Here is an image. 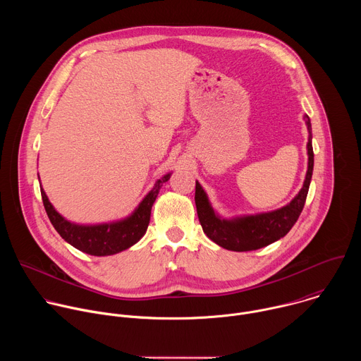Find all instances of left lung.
Returning <instances> with one entry per match:
<instances>
[{
	"mask_svg": "<svg viewBox=\"0 0 361 361\" xmlns=\"http://www.w3.org/2000/svg\"><path fill=\"white\" fill-rule=\"evenodd\" d=\"M302 118L308 131L307 171L302 187L295 194V197L288 204L283 205V207L273 212L243 214L231 219H224L214 210L207 192L204 191L201 184L195 181L194 200L198 220L202 231L216 244L231 251L259 250L283 238L295 224L300 213L302 212L314 167L312 123L307 114H304Z\"/></svg>",
	"mask_w": 361,
	"mask_h": 361,
	"instance_id": "left-lung-1",
	"label": "left lung"
}]
</instances>
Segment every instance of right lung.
Masks as SVG:
<instances>
[{
    "label": "right lung",
    "instance_id": "add662e5",
    "mask_svg": "<svg viewBox=\"0 0 361 361\" xmlns=\"http://www.w3.org/2000/svg\"><path fill=\"white\" fill-rule=\"evenodd\" d=\"M171 174L173 173H167L159 178L130 216L121 220L98 224H78L67 220L49 202L41 184L39 187L45 212L57 233L77 250L90 255L104 257L121 252L142 238L149 224L152 204L156 201L160 188L170 180Z\"/></svg>",
    "mask_w": 361,
    "mask_h": 361
}]
</instances>
